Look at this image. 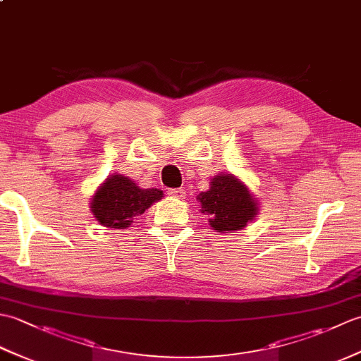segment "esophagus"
Segmentation results:
<instances>
[{
    "label": "esophagus",
    "instance_id": "34e87169",
    "mask_svg": "<svg viewBox=\"0 0 361 361\" xmlns=\"http://www.w3.org/2000/svg\"><path fill=\"white\" fill-rule=\"evenodd\" d=\"M169 195H172L175 198H185L186 197V190L183 188H176V189H169Z\"/></svg>",
    "mask_w": 361,
    "mask_h": 361
}]
</instances>
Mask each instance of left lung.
<instances>
[{"mask_svg": "<svg viewBox=\"0 0 361 361\" xmlns=\"http://www.w3.org/2000/svg\"><path fill=\"white\" fill-rule=\"evenodd\" d=\"M202 212L217 233H234L255 220L259 212L257 200L233 173H219L211 180L206 192L198 194Z\"/></svg>", "mask_w": 361, "mask_h": 361, "instance_id": "obj_1", "label": "left lung"}]
</instances>
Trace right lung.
Listing matches in <instances>:
<instances>
[{"instance_id":"1","label":"right lung","mask_w":361,"mask_h":361,"mask_svg":"<svg viewBox=\"0 0 361 361\" xmlns=\"http://www.w3.org/2000/svg\"><path fill=\"white\" fill-rule=\"evenodd\" d=\"M163 197V190L142 189L128 176L114 173L99 186L90 204L94 219L102 226L126 229Z\"/></svg>"}]
</instances>
